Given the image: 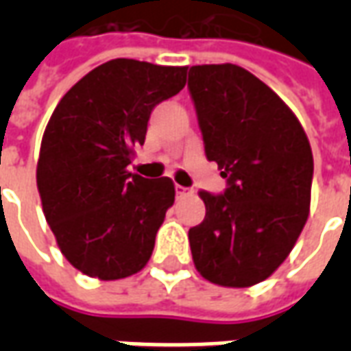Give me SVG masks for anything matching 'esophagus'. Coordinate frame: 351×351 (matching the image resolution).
I'll list each match as a JSON object with an SVG mask.
<instances>
[{
	"label": "esophagus",
	"instance_id": "obj_1",
	"mask_svg": "<svg viewBox=\"0 0 351 351\" xmlns=\"http://www.w3.org/2000/svg\"><path fill=\"white\" fill-rule=\"evenodd\" d=\"M176 190V197H184V195H188V193H191L188 188H184V186H180V184H176L175 186Z\"/></svg>",
	"mask_w": 351,
	"mask_h": 351
}]
</instances>
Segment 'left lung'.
<instances>
[{"label": "left lung", "mask_w": 351, "mask_h": 351, "mask_svg": "<svg viewBox=\"0 0 351 351\" xmlns=\"http://www.w3.org/2000/svg\"><path fill=\"white\" fill-rule=\"evenodd\" d=\"M188 88L206 160L228 178L221 195L199 191L206 214L188 233L193 263L213 284L250 287L284 263L308 220V137L291 108L239 65H193Z\"/></svg>", "instance_id": "8db88e82"}]
</instances>
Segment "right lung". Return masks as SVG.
Returning a JSON list of instances; mask_svg holds the SVG:
<instances>
[{
    "label": "right lung",
    "mask_w": 351,
    "mask_h": 351,
    "mask_svg": "<svg viewBox=\"0 0 351 351\" xmlns=\"http://www.w3.org/2000/svg\"><path fill=\"white\" fill-rule=\"evenodd\" d=\"M188 67L110 60L84 75L50 116L37 161L43 213L65 259L99 280L128 278L152 256L175 184L130 173L150 112Z\"/></svg>",
    "instance_id": "add662e5"
}]
</instances>
